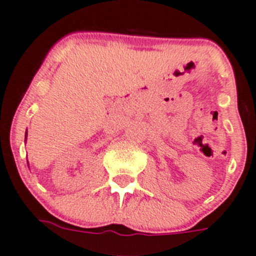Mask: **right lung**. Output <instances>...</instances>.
Returning <instances> with one entry per match:
<instances>
[{
	"label": "right lung",
	"mask_w": 256,
	"mask_h": 256,
	"mask_svg": "<svg viewBox=\"0 0 256 256\" xmlns=\"http://www.w3.org/2000/svg\"><path fill=\"white\" fill-rule=\"evenodd\" d=\"M26 135H27V134H26Z\"/></svg>",
	"instance_id": "right-lung-1"
}]
</instances>
